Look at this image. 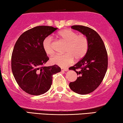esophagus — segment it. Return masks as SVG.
Here are the masks:
<instances>
[{"instance_id":"esophagus-1","label":"esophagus","mask_w":123,"mask_h":123,"mask_svg":"<svg viewBox=\"0 0 123 123\" xmlns=\"http://www.w3.org/2000/svg\"><path fill=\"white\" fill-rule=\"evenodd\" d=\"M68 69V68H62V70H63V71H67Z\"/></svg>"}]
</instances>
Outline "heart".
<instances>
[{
    "label": "heart",
    "instance_id": "obj_1",
    "mask_svg": "<svg viewBox=\"0 0 123 123\" xmlns=\"http://www.w3.org/2000/svg\"><path fill=\"white\" fill-rule=\"evenodd\" d=\"M58 36L68 43L64 55H56L50 59V62L60 67L68 66L74 61V59L80 60L86 54L88 48V43L86 37L83 35H78L71 30H63L59 32ZM43 49L47 55L54 53L53 40L51 37L45 38L43 43Z\"/></svg>",
    "mask_w": 123,
    "mask_h": 123
}]
</instances>
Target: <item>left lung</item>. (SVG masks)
Returning <instances> with one entry per match:
<instances>
[{
    "label": "left lung",
    "mask_w": 123,
    "mask_h": 123,
    "mask_svg": "<svg viewBox=\"0 0 123 123\" xmlns=\"http://www.w3.org/2000/svg\"><path fill=\"white\" fill-rule=\"evenodd\" d=\"M71 28L86 36L88 48L84 58L69 68L78 75L75 81L69 83V87L75 93L86 95L95 90L105 77L108 65L107 51L102 38L95 30L80 25H74Z\"/></svg>",
    "instance_id": "left-lung-1"
}]
</instances>
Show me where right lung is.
Returning <instances> with one entry per match:
<instances>
[{
	"label": "right lung",
	"mask_w": 123,
	"mask_h": 123,
	"mask_svg": "<svg viewBox=\"0 0 123 123\" xmlns=\"http://www.w3.org/2000/svg\"><path fill=\"white\" fill-rule=\"evenodd\" d=\"M58 28L40 26L23 32L15 43L12 55L13 74L19 86L30 95H40L51 87L53 75L61 71L56 65L43 67L48 61L43 41Z\"/></svg>",
	"instance_id": "obj_1"
}]
</instances>
